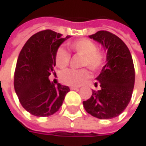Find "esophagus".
<instances>
[{
	"instance_id": "obj_1",
	"label": "esophagus",
	"mask_w": 146,
	"mask_h": 146,
	"mask_svg": "<svg viewBox=\"0 0 146 146\" xmlns=\"http://www.w3.org/2000/svg\"><path fill=\"white\" fill-rule=\"evenodd\" d=\"M70 89L71 90H79V88H77V87H70Z\"/></svg>"
}]
</instances>
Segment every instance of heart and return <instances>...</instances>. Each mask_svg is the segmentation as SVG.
Returning <instances> with one entry per match:
<instances>
[{"instance_id": "1", "label": "heart", "mask_w": 146, "mask_h": 146, "mask_svg": "<svg viewBox=\"0 0 146 146\" xmlns=\"http://www.w3.org/2000/svg\"><path fill=\"white\" fill-rule=\"evenodd\" d=\"M68 48L82 56V66H88L92 70L100 69L105 62V54L103 52L97 50L96 44L89 39H80L68 44ZM70 59V53L64 48L60 47L57 50L55 54L56 65L64 69L68 66ZM89 77V72L86 69L82 70H66L61 72L60 81L68 86L76 87L82 84Z\"/></svg>"}]
</instances>
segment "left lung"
<instances>
[{"label": "left lung", "instance_id": "left-lung-1", "mask_svg": "<svg viewBox=\"0 0 146 146\" xmlns=\"http://www.w3.org/2000/svg\"><path fill=\"white\" fill-rule=\"evenodd\" d=\"M89 38L101 44L107 54L106 65L96 77L101 89L93 90L83 106L94 117L111 119L121 114L130 102L135 78L133 58L126 44L110 32L100 31Z\"/></svg>", "mask_w": 146, "mask_h": 146}]
</instances>
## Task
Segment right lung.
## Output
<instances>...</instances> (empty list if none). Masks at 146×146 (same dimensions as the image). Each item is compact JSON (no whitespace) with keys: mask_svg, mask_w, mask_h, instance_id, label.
I'll return each mask as SVG.
<instances>
[{"mask_svg":"<svg viewBox=\"0 0 146 146\" xmlns=\"http://www.w3.org/2000/svg\"><path fill=\"white\" fill-rule=\"evenodd\" d=\"M70 36L51 30L42 31L31 37L23 46L14 73V89L22 106L36 116H49L61 107L67 86L55 85L49 76L55 66V54L60 45Z\"/></svg>","mask_w":146,"mask_h":146,"instance_id":"add662e5","label":"right lung"}]
</instances>
